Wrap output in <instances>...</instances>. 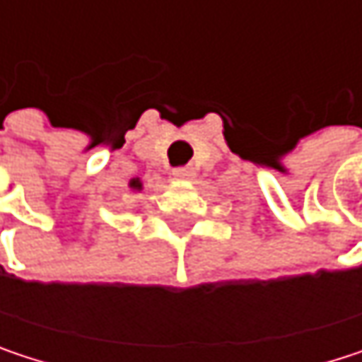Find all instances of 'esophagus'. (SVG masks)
Masks as SVG:
<instances>
[{"instance_id":"34e87169","label":"esophagus","mask_w":362,"mask_h":362,"mask_svg":"<svg viewBox=\"0 0 362 362\" xmlns=\"http://www.w3.org/2000/svg\"><path fill=\"white\" fill-rule=\"evenodd\" d=\"M174 176L180 180H190L194 176V170L192 168H178V170H174Z\"/></svg>"}]
</instances>
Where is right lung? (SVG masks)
Instances as JSON below:
<instances>
[{
	"instance_id": "obj_1",
	"label": "right lung",
	"mask_w": 362,
	"mask_h": 362,
	"mask_svg": "<svg viewBox=\"0 0 362 362\" xmlns=\"http://www.w3.org/2000/svg\"><path fill=\"white\" fill-rule=\"evenodd\" d=\"M129 186H132V188H136V190H138V188H140V186H142V184H140V180H132V182H129Z\"/></svg>"
}]
</instances>
